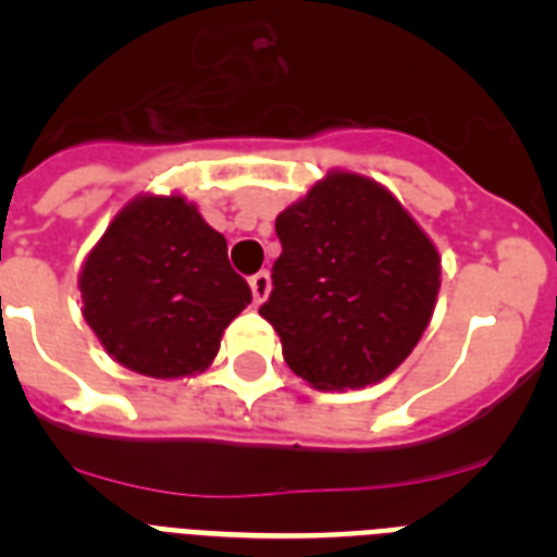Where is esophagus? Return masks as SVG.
<instances>
[{
    "mask_svg": "<svg viewBox=\"0 0 557 557\" xmlns=\"http://www.w3.org/2000/svg\"><path fill=\"white\" fill-rule=\"evenodd\" d=\"M250 284V293H253V304L259 307V304H264V298L270 295V275L268 273H256L248 278Z\"/></svg>",
    "mask_w": 557,
    "mask_h": 557,
    "instance_id": "esophagus-1",
    "label": "esophagus"
}]
</instances>
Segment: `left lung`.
Returning <instances> with one entry per match:
<instances>
[{
  "label": "left lung",
  "mask_w": 557,
  "mask_h": 557,
  "mask_svg": "<svg viewBox=\"0 0 557 557\" xmlns=\"http://www.w3.org/2000/svg\"><path fill=\"white\" fill-rule=\"evenodd\" d=\"M282 256L259 314L314 391L391 376L430 326L441 256L376 181L332 170L275 218Z\"/></svg>",
  "instance_id": "8db88e82"
}]
</instances>
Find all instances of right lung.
Instances as JSON below:
<instances>
[{"label":"right lung","mask_w":557,"mask_h":557,"mask_svg":"<svg viewBox=\"0 0 557 557\" xmlns=\"http://www.w3.org/2000/svg\"><path fill=\"white\" fill-rule=\"evenodd\" d=\"M77 287L102 348L152 379L206 371L250 304L225 236L184 195L133 198L86 256Z\"/></svg>","instance_id":"add662e5"}]
</instances>
